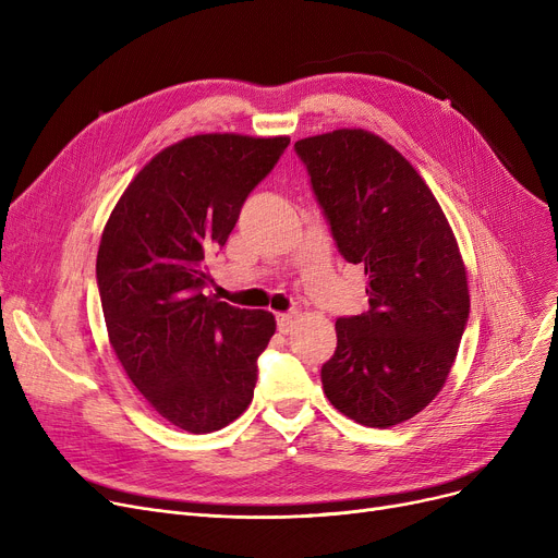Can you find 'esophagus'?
Segmentation results:
<instances>
[{
	"instance_id": "1",
	"label": "esophagus",
	"mask_w": 558,
	"mask_h": 558,
	"mask_svg": "<svg viewBox=\"0 0 558 558\" xmlns=\"http://www.w3.org/2000/svg\"><path fill=\"white\" fill-rule=\"evenodd\" d=\"M296 320H299L296 314H278V330H280L282 335H289L291 330H294Z\"/></svg>"
}]
</instances>
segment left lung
Returning <instances> with one entry per match:
<instances>
[{"mask_svg":"<svg viewBox=\"0 0 558 558\" xmlns=\"http://www.w3.org/2000/svg\"><path fill=\"white\" fill-rule=\"evenodd\" d=\"M339 253L364 264L368 312L337 318L328 400L366 427L414 418L444 389L471 312L454 232L389 142L339 129L294 144Z\"/></svg>","mask_w":558,"mask_h":558,"instance_id":"left-lung-1","label":"left lung"}]
</instances>
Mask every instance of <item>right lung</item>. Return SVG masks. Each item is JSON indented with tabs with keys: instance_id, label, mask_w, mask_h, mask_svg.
<instances>
[{
	"instance_id": "obj_1",
	"label": "right lung",
	"mask_w": 558,
	"mask_h": 558,
	"mask_svg": "<svg viewBox=\"0 0 558 558\" xmlns=\"http://www.w3.org/2000/svg\"><path fill=\"white\" fill-rule=\"evenodd\" d=\"M287 144L238 133L175 142L140 169L104 228L97 284L110 345L144 400L185 432L221 429L253 400L276 318L205 296V259Z\"/></svg>"
}]
</instances>
